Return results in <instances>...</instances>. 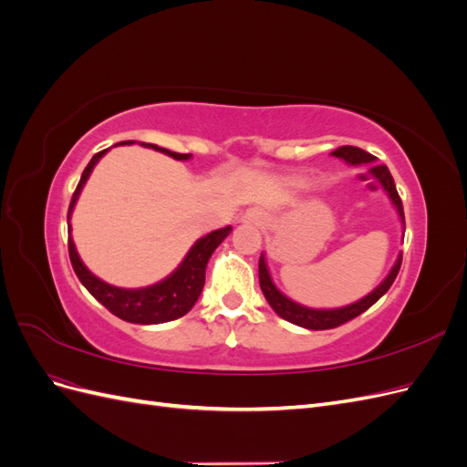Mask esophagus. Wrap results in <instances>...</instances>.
I'll return each mask as SVG.
<instances>
[{
	"instance_id": "34e87169",
	"label": "esophagus",
	"mask_w": 467,
	"mask_h": 467,
	"mask_svg": "<svg viewBox=\"0 0 467 467\" xmlns=\"http://www.w3.org/2000/svg\"><path fill=\"white\" fill-rule=\"evenodd\" d=\"M244 222L245 223H255L261 225L265 222V212L261 208H249L244 214Z\"/></svg>"
}]
</instances>
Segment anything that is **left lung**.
I'll list each match as a JSON object with an SVG mask.
<instances>
[{"label":"left lung","mask_w":467,"mask_h":467,"mask_svg":"<svg viewBox=\"0 0 467 467\" xmlns=\"http://www.w3.org/2000/svg\"><path fill=\"white\" fill-rule=\"evenodd\" d=\"M331 155L335 158L347 161L348 165H368L374 163L376 158L372 153L364 151L360 148L355 146H343V148H337L335 151H331ZM370 173L372 177L379 182L381 189L386 191V194L389 196V201L393 204V208L398 210V216L401 220L403 225V234H405V216H403V204L401 199L398 194V189H395V182L393 177L389 173V169L386 165H372L370 167ZM400 266H401V255H398L395 259L391 271L388 273V276L379 282V285L370 292L366 294L364 298L352 302L348 306H341V307H307L304 304L294 302L292 298H288L286 294H282L276 285L271 278V273H268V266H266V259H265V253H261V259H259V285L261 290L265 294V298L275 309V314L280 316L282 319H286L294 325H298V327L304 329H312V331H323V329H333L338 327V325H343L350 319H355L357 316H360L362 312H366L370 306H374L381 296H384L389 286L393 285L395 276L400 273Z\"/></svg>","instance_id":"obj_1"}]
</instances>
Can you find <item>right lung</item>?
Segmentation results:
<instances>
[{"mask_svg": "<svg viewBox=\"0 0 467 467\" xmlns=\"http://www.w3.org/2000/svg\"><path fill=\"white\" fill-rule=\"evenodd\" d=\"M126 146L136 144L134 140H126V142H120ZM119 146V144H117ZM140 146L151 148L155 151H161L169 158L179 160V161H187L191 160V153H177V151H169L165 148H160L155 144H146L142 142ZM109 150H103L95 153L88 167L83 169L79 185L72 196V202H69L67 210V251H69V261H72L74 271L79 278L83 286L89 290V294L97 302H101L110 314H115L117 317L129 321V323H140V325H155V323H165V321H173L177 317H182L185 314L191 312V307L199 300V296L204 288V275H206V265L212 257V253L216 251V247L223 242L225 237L230 235L232 225H225L222 230H214L201 239H196L194 245L189 249V253L179 263L175 271L165 276L163 280L155 282L151 286L144 288H119L112 286L109 282L101 280L95 276L89 268L83 265L79 253L76 249V244L72 239V223H69V218H72L74 206L79 199L81 189L86 187V182L93 171V167L99 163V160L103 158Z\"/></svg>", "mask_w": 467, "mask_h": 467, "instance_id": "add662e5", "label": "right lung"}]
</instances>
